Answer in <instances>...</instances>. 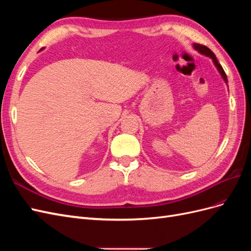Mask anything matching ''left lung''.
<instances>
[{
    "instance_id": "left-lung-1",
    "label": "left lung",
    "mask_w": 251,
    "mask_h": 251,
    "mask_svg": "<svg viewBox=\"0 0 251 251\" xmlns=\"http://www.w3.org/2000/svg\"><path fill=\"white\" fill-rule=\"evenodd\" d=\"M194 47H195V49H196V50H198L200 53H202V54L206 55V56H209L210 58H212V62H214V64L216 65V67H217L218 71H219L220 73H221V75H222L223 79H224V80H225V82L227 83V76H226V74H225V72H224V70H223L222 66L219 64L218 59H217V57H216V55H215V53L212 52V51H211L209 48H207L206 46H204V45H200V44H194Z\"/></svg>"
}]
</instances>
